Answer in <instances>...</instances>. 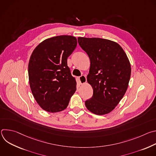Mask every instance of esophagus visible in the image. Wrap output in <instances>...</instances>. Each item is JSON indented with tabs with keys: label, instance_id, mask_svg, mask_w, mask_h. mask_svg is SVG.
Here are the masks:
<instances>
[{
	"label": "esophagus",
	"instance_id": "esophagus-1",
	"mask_svg": "<svg viewBox=\"0 0 156 156\" xmlns=\"http://www.w3.org/2000/svg\"><path fill=\"white\" fill-rule=\"evenodd\" d=\"M79 80H80V83H81V84H84V83L86 82V76L84 75H81V76H80V78H79Z\"/></svg>",
	"mask_w": 156,
	"mask_h": 156
}]
</instances>
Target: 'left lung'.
I'll use <instances>...</instances> for the list:
<instances>
[{"label": "left lung", "mask_w": 156, "mask_h": 156, "mask_svg": "<svg viewBox=\"0 0 156 156\" xmlns=\"http://www.w3.org/2000/svg\"><path fill=\"white\" fill-rule=\"evenodd\" d=\"M78 41L90 59L87 81L93 89L91 98L85 101L92 113H110L125 95L131 76V65L117 42L98 37H78Z\"/></svg>", "instance_id": "1"}]
</instances>
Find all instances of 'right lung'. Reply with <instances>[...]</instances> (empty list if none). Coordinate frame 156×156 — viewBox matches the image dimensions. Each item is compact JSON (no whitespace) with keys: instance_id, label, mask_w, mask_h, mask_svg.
Here are the masks:
<instances>
[{"instance_id":"right-lung-1","label":"right lung","mask_w":156,"mask_h":156,"mask_svg":"<svg viewBox=\"0 0 156 156\" xmlns=\"http://www.w3.org/2000/svg\"><path fill=\"white\" fill-rule=\"evenodd\" d=\"M77 46L75 37L62 35L41 42L28 64L33 95L44 110L55 113L67 107L76 90V82L67 65V58Z\"/></svg>"}]
</instances>
